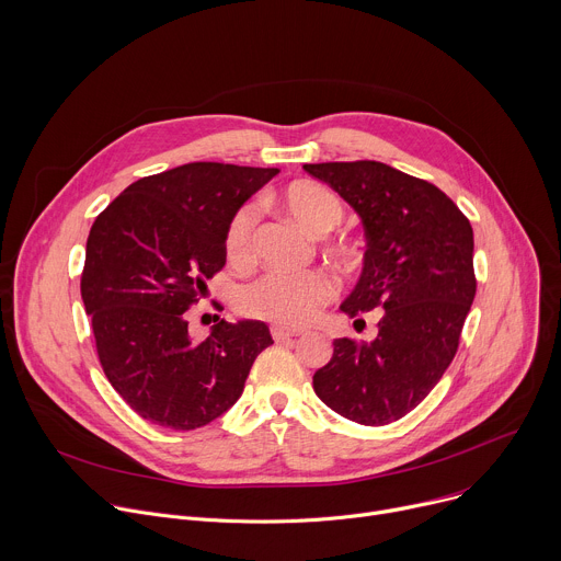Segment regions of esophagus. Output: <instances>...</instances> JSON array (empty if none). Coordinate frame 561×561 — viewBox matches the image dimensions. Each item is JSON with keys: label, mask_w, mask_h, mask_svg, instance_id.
Masks as SVG:
<instances>
[{"label": "esophagus", "mask_w": 561, "mask_h": 561, "mask_svg": "<svg viewBox=\"0 0 561 561\" xmlns=\"http://www.w3.org/2000/svg\"><path fill=\"white\" fill-rule=\"evenodd\" d=\"M271 335H273L275 342H288V340L297 337L299 331H290V329H284V327H273V329H271Z\"/></svg>", "instance_id": "1"}]
</instances>
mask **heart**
<instances>
[{"label":"heart","mask_w":561,"mask_h":561,"mask_svg":"<svg viewBox=\"0 0 561 561\" xmlns=\"http://www.w3.org/2000/svg\"><path fill=\"white\" fill-rule=\"evenodd\" d=\"M282 208L310 234L322 237L331 232L344 217L340 197L327 186L314 182H295L282 193ZM253 208H239L224 232L226 257L234 264H244L253 249ZM335 295V286L329 275L319 271L308 273H284L275 271L264 275L260 282L242 290L239 306L244 312L268 319L284 327H304L324 304Z\"/></svg>","instance_id":"heart-1"}]
</instances>
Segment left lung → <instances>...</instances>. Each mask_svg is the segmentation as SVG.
<instances>
[{
    "label": "left lung",
    "instance_id": "left-lung-1",
    "mask_svg": "<svg viewBox=\"0 0 561 561\" xmlns=\"http://www.w3.org/2000/svg\"><path fill=\"white\" fill-rule=\"evenodd\" d=\"M304 171L340 193L364 224V268L340 310L357 317L383 308L375 340L333 342L312 388L351 422H397L435 388L457 353L477 290L470 221L437 186L381 162L304 164Z\"/></svg>",
    "mask_w": 561,
    "mask_h": 561
}]
</instances>
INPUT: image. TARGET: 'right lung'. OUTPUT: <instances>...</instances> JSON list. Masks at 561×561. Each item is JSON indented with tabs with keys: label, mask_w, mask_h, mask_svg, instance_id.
Instances as JSON below:
<instances>
[{
	"label": "right lung",
	"mask_w": 561,
	"mask_h": 561,
	"mask_svg": "<svg viewBox=\"0 0 561 561\" xmlns=\"http://www.w3.org/2000/svg\"><path fill=\"white\" fill-rule=\"evenodd\" d=\"M277 169L193 162L130 184L95 219L82 273L102 368L144 420L193 431L224 415L273 344L257 319L188 335L186 310L226 264L230 217Z\"/></svg>",
	"instance_id": "add662e5"
}]
</instances>
